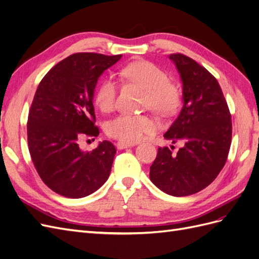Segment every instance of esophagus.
<instances>
[{
    "instance_id": "1",
    "label": "esophagus",
    "mask_w": 259,
    "mask_h": 259,
    "mask_svg": "<svg viewBox=\"0 0 259 259\" xmlns=\"http://www.w3.org/2000/svg\"><path fill=\"white\" fill-rule=\"evenodd\" d=\"M135 146L134 144H126V143H122V142H119L116 144V147L117 149H120V150H122V149H126V148H130V147H133Z\"/></svg>"
}]
</instances>
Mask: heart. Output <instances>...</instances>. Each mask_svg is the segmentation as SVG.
Returning <instances> with one entry per match:
<instances>
[{"mask_svg": "<svg viewBox=\"0 0 259 259\" xmlns=\"http://www.w3.org/2000/svg\"><path fill=\"white\" fill-rule=\"evenodd\" d=\"M122 75L147 91L145 106L160 115H170L179 104V93L170 83L168 74L150 61L132 62L122 69ZM117 84L106 77L98 85L94 100L103 112H111L116 107ZM158 123L149 115L121 114L107 125L108 135L122 143L133 144L155 132Z\"/></svg>", "mask_w": 259, "mask_h": 259, "instance_id": "heart-1", "label": "heart"}]
</instances>
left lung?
I'll return each mask as SVG.
<instances>
[{
    "label": "left lung",
    "mask_w": 259,
    "mask_h": 259,
    "mask_svg": "<svg viewBox=\"0 0 259 259\" xmlns=\"http://www.w3.org/2000/svg\"><path fill=\"white\" fill-rule=\"evenodd\" d=\"M168 58L183 82L184 105L164 138L182 148L175 155L159 148L150 180L163 192L186 197L204 189L223 169L231 145V114L221 86L204 67L183 54Z\"/></svg>",
    "instance_id": "left-lung-1"
}]
</instances>
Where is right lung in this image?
Segmentation results:
<instances>
[{
    "instance_id": "right-lung-1",
    "label": "right lung",
    "mask_w": 259,
    "mask_h": 259,
    "mask_svg": "<svg viewBox=\"0 0 259 259\" xmlns=\"http://www.w3.org/2000/svg\"><path fill=\"white\" fill-rule=\"evenodd\" d=\"M121 57L73 54L54 66L37 86L27 124L29 151L43 183L62 197H88L110 175L114 146L104 140L83 151L79 140L98 136L94 91L99 76Z\"/></svg>"
}]
</instances>
